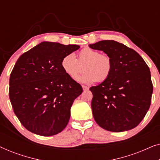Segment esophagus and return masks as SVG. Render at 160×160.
<instances>
[{"label":"esophagus","mask_w":160,"mask_h":160,"mask_svg":"<svg viewBox=\"0 0 160 160\" xmlns=\"http://www.w3.org/2000/svg\"><path fill=\"white\" fill-rule=\"evenodd\" d=\"M82 88H83V90H84V91L88 90V89H89V87H88L84 86V85H83V86H82Z\"/></svg>","instance_id":"esophagus-1"}]
</instances>
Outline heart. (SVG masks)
<instances>
[{
	"label": "heart",
	"mask_w": 160,
	"mask_h": 160,
	"mask_svg": "<svg viewBox=\"0 0 160 160\" xmlns=\"http://www.w3.org/2000/svg\"><path fill=\"white\" fill-rule=\"evenodd\" d=\"M85 73L78 78L83 84H92L103 82L109 77L112 71V60L106 54H100L98 50L85 48L78 52L77 59L73 54H66L61 61V67L71 79H76L82 72Z\"/></svg>",
	"instance_id": "obj_1"
}]
</instances>
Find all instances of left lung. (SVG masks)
Masks as SVG:
<instances>
[{"label":"left lung","instance_id":"obj_1","mask_svg":"<svg viewBox=\"0 0 160 160\" xmlns=\"http://www.w3.org/2000/svg\"><path fill=\"white\" fill-rule=\"evenodd\" d=\"M89 47L106 53L113 65L109 77L89 89L94 119L108 131L132 130L150 107L153 85L149 68L138 52L117 41H100Z\"/></svg>","mask_w":160,"mask_h":160}]
</instances>
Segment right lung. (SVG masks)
<instances>
[{
	"instance_id": "1",
	"label": "right lung",
	"mask_w": 160,
	"mask_h": 160,
	"mask_svg": "<svg viewBox=\"0 0 160 160\" xmlns=\"http://www.w3.org/2000/svg\"><path fill=\"white\" fill-rule=\"evenodd\" d=\"M78 45L43 41L19 57L9 79V98L15 115L30 132L42 136L65 128L82 86L61 67L66 54Z\"/></svg>"
}]
</instances>
